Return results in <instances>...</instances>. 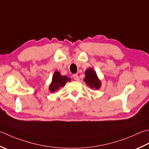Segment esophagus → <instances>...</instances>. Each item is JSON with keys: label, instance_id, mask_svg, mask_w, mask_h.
<instances>
[{"label": "esophagus", "instance_id": "34e87169", "mask_svg": "<svg viewBox=\"0 0 149 149\" xmlns=\"http://www.w3.org/2000/svg\"><path fill=\"white\" fill-rule=\"evenodd\" d=\"M73 78H74L75 81H77L78 79H79L78 75L77 74H74V75H73Z\"/></svg>", "mask_w": 149, "mask_h": 149}]
</instances>
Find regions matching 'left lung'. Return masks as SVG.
Wrapping results in <instances>:
<instances>
[{"label": "left lung", "instance_id": "8db88e82", "mask_svg": "<svg viewBox=\"0 0 149 149\" xmlns=\"http://www.w3.org/2000/svg\"><path fill=\"white\" fill-rule=\"evenodd\" d=\"M84 81L92 89H99L101 86L100 81L98 79L95 72L92 68H88L86 70Z\"/></svg>", "mask_w": 149, "mask_h": 149}]
</instances>
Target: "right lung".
I'll return each instance as SVG.
<instances>
[{
    "label": "right lung",
    "instance_id": "obj_1",
    "mask_svg": "<svg viewBox=\"0 0 149 149\" xmlns=\"http://www.w3.org/2000/svg\"><path fill=\"white\" fill-rule=\"evenodd\" d=\"M70 81V79L67 77L66 76H63L61 75L60 72L56 71L54 74L53 78H52V82L49 85V90L51 92H54L61 87H63L65 85L67 81Z\"/></svg>",
    "mask_w": 149,
    "mask_h": 149
}]
</instances>
